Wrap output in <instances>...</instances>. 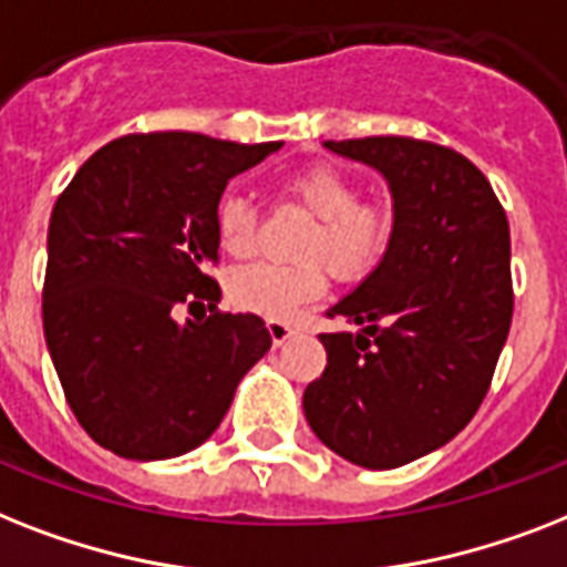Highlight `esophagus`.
Masks as SVG:
<instances>
[{"label": "esophagus", "mask_w": 567, "mask_h": 567, "mask_svg": "<svg viewBox=\"0 0 567 567\" xmlns=\"http://www.w3.org/2000/svg\"><path fill=\"white\" fill-rule=\"evenodd\" d=\"M268 331H270V340H274V347H282L285 340H291L297 334L291 323H282V320H268Z\"/></svg>", "instance_id": "1"}]
</instances>
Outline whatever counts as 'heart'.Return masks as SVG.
I'll return each mask as SVG.
<instances>
[{
  "label": "heart",
  "mask_w": 567,
  "mask_h": 567,
  "mask_svg": "<svg viewBox=\"0 0 567 567\" xmlns=\"http://www.w3.org/2000/svg\"><path fill=\"white\" fill-rule=\"evenodd\" d=\"M291 197L315 224L299 241L293 265L250 261L227 276L229 302L268 320H291L299 308L323 297L329 270L340 282H361L379 268L395 233V215L384 200L361 197V186L331 163H311L285 177ZM215 236L229 256H247L259 236V209L227 192L215 204Z\"/></svg>",
  "instance_id": "heart-1"
}]
</instances>
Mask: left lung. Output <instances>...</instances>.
I'll return each instance as SVG.
<instances>
[{"instance_id":"left-lung-1","label":"left lung","mask_w":567,"mask_h":567,"mask_svg":"<svg viewBox=\"0 0 567 567\" xmlns=\"http://www.w3.org/2000/svg\"><path fill=\"white\" fill-rule=\"evenodd\" d=\"M390 183V250L326 317L361 326L320 334L326 370L302 395L308 425L363 468L440 449L489 393L513 323L507 212L457 151L411 136L326 142Z\"/></svg>"}]
</instances>
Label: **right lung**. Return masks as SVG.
<instances>
[{
    "label": "right lung",
    "instance_id": "right-lung-1",
    "mask_svg": "<svg viewBox=\"0 0 567 567\" xmlns=\"http://www.w3.org/2000/svg\"><path fill=\"white\" fill-rule=\"evenodd\" d=\"M282 142L127 133L72 177L49 220L43 331L86 434L127 460H168L220 425L270 349L265 320L220 311L215 204ZM210 317L179 327L176 308Z\"/></svg>",
    "mask_w": 567,
    "mask_h": 567
}]
</instances>
